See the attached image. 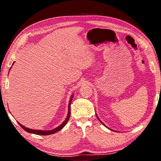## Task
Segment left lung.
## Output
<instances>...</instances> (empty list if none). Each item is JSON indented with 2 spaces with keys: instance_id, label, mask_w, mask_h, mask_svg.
<instances>
[{
  "instance_id": "8db88e82",
  "label": "left lung",
  "mask_w": 161,
  "mask_h": 161,
  "mask_svg": "<svg viewBox=\"0 0 161 161\" xmlns=\"http://www.w3.org/2000/svg\"><path fill=\"white\" fill-rule=\"evenodd\" d=\"M97 118H98V119H99V121H100V122H101V123H102V121H100V119H99V117H98V116H97ZM102 124H103V123H102ZM103 125H104V124H103ZM104 126H105V125H104ZM106 127H107V126H106ZM107 128H108V127H107ZM110 130H111V129H110Z\"/></svg>"
}]
</instances>
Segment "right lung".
<instances>
[{
	"label": "right lung",
	"mask_w": 161,
	"mask_h": 161,
	"mask_svg": "<svg viewBox=\"0 0 161 161\" xmlns=\"http://www.w3.org/2000/svg\"><path fill=\"white\" fill-rule=\"evenodd\" d=\"M14 64V62H13V64ZM12 64V65H13ZM11 69V68H10ZM73 99V95L71 96V98L69 99V104H68V114H67V118L66 119L64 120V121L62 123V124L59 125V126H58L55 129H52V130H35V129H28V128L25 127L23 125L20 124V123L18 122V124L20 126L23 128V129L25 130V131L28 132V133H33V134H37V135H42V136H47V135H50V134H53V133L58 132V130H61L62 128H64L65 125L67 124V123L69 121V116H70V104H71V102H72V100Z\"/></svg>",
	"instance_id": "1"
}]
</instances>
